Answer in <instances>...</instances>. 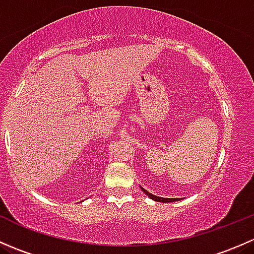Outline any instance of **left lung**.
I'll return each instance as SVG.
<instances>
[{"mask_svg":"<svg viewBox=\"0 0 254 254\" xmlns=\"http://www.w3.org/2000/svg\"><path fill=\"white\" fill-rule=\"evenodd\" d=\"M140 188L142 189V191L148 196V198L152 199V200H155V201H160V203H172V201H178L182 199V198H161V196L153 195V194L148 193V191L146 190V189H143L142 187H140Z\"/></svg>","mask_w":254,"mask_h":254,"instance_id":"left-lung-1","label":"left lung"}]
</instances>
